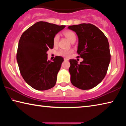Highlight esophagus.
I'll return each instance as SVG.
<instances>
[{
    "instance_id": "obj_1",
    "label": "esophagus",
    "mask_w": 126,
    "mask_h": 126,
    "mask_svg": "<svg viewBox=\"0 0 126 126\" xmlns=\"http://www.w3.org/2000/svg\"><path fill=\"white\" fill-rule=\"evenodd\" d=\"M64 60L65 61H68V59L67 58H64Z\"/></svg>"
}]
</instances>
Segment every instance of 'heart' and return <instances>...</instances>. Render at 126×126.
I'll use <instances>...</instances> for the list:
<instances>
[{
	"instance_id": "obj_1",
	"label": "heart",
	"mask_w": 126,
	"mask_h": 126,
	"mask_svg": "<svg viewBox=\"0 0 126 126\" xmlns=\"http://www.w3.org/2000/svg\"><path fill=\"white\" fill-rule=\"evenodd\" d=\"M63 34L64 35L65 37L68 38V39L69 40L70 42L73 43L76 41V35L73 31H65L63 32ZM59 39V35L58 34H56L54 38H53V44L54 46H56L58 44V41ZM73 52L72 50H64V49H61L57 52V54L58 55H61V56L63 57H68L70 54Z\"/></svg>"
}]
</instances>
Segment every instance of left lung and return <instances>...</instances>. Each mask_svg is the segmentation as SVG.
Returning <instances> with one entry per match:
<instances>
[{
	"label": "left lung",
	"instance_id": "1",
	"mask_svg": "<svg viewBox=\"0 0 126 126\" xmlns=\"http://www.w3.org/2000/svg\"><path fill=\"white\" fill-rule=\"evenodd\" d=\"M78 37V57L80 64L70 59L69 72L74 86L83 90L90 89L102 82L106 75L110 61V45L103 33L90 23L68 27Z\"/></svg>",
	"mask_w": 126,
	"mask_h": 126
}]
</instances>
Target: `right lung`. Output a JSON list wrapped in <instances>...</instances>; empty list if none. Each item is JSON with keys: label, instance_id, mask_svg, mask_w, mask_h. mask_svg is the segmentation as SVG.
<instances>
[{"label": "right lung", "instance_id": "right-lung-1", "mask_svg": "<svg viewBox=\"0 0 126 126\" xmlns=\"http://www.w3.org/2000/svg\"><path fill=\"white\" fill-rule=\"evenodd\" d=\"M46 22H38L21 35L16 53L20 74L30 86L38 91H45L55 86L57 76L63 58L56 56L48 61L47 52L53 48V38L64 28Z\"/></svg>", "mask_w": 126, "mask_h": 126}]
</instances>
